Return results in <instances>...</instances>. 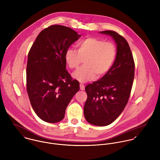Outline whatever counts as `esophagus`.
<instances>
[{"label": "esophagus", "mask_w": 160, "mask_h": 160, "mask_svg": "<svg viewBox=\"0 0 160 160\" xmlns=\"http://www.w3.org/2000/svg\"><path fill=\"white\" fill-rule=\"evenodd\" d=\"M80 88L81 90H85V85L83 83L80 84Z\"/></svg>", "instance_id": "1"}]
</instances>
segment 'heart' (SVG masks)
Wrapping results in <instances>:
<instances>
[{"mask_svg": "<svg viewBox=\"0 0 160 160\" xmlns=\"http://www.w3.org/2000/svg\"><path fill=\"white\" fill-rule=\"evenodd\" d=\"M77 51L68 48L65 53V61L71 69L77 68L83 60L84 66L72 73V77L80 82L92 81L106 74L112 67L117 56L116 46L111 42L94 37L87 38L77 44Z\"/></svg>", "mask_w": 160, "mask_h": 160, "instance_id": "1", "label": "heart"}]
</instances>
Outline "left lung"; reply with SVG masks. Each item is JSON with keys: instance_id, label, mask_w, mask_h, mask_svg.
I'll list each match as a JSON object with an SVG mask.
<instances>
[{"instance_id": "8db88e82", "label": "left lung", "mask_w": 160, "mask_h": 160, "mask_svg": "<svg viewBox=\"0 0 160 160\" xmlns=\"http://www.w3.org/2000/svg\"><path fill=\"white\" fill-rule=\"evenodd\" d=\"M99 33L110 36L116 44L117 56L109 71L86 86L87 99L84 116L91 124L106 126L113 122L124 109L134 78L135 64L128 41L114 31Z\"/></svg>"}]
</instances>
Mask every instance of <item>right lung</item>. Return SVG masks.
Wrapping results in <instances>:
<instances>
[{
  "label": "right lung",
  "mask_w": 160,
  "mask_h": 160,
  "mask_svg": "<svg viewBox=\"0 0 160 160\" xmlns=\"http://www.w3.org/2000/svg\"><path fill=\"white\" fill-rule=\"evenodd\" d=\"M80 34L68 27L52 25L38 34L28 56L27 90L32 109L42 121L56 123L64 118L65 109L80 83L66 70L64 56Z\"/></svg>",
  "instance_id": "obj_1"
}]
</instances>
